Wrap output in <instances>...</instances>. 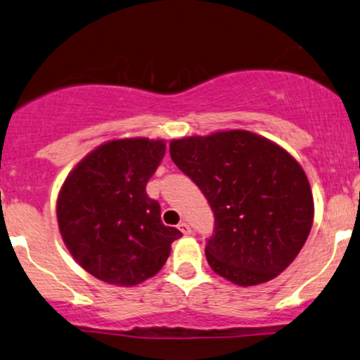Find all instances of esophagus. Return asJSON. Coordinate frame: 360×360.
<instances>
[{"label": "esophagus", "mask_w": 360, "mask_h": 360, "mask_svg": "<svg viewBox=\"0 0 360 360\" xmlns=\"http://www.w3.org/2000/svg\"><path fill=\"white\" fill-rule=\"evenodd\" d=\"M179 230L184 233V235H191V228H190V225L186 221H181L180 225H179Z\"/></svg>", "instance_id": "34e87169"}]
</instances>
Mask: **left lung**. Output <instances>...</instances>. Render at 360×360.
Returning a JSON list of instances; mask_svg holds the SVG:
<instances>
[{
    "label": "left lung",
    "instance_id": "obj_1",
    "mask_svg": "<svg viewBox=\"0 0 360 360\" xmlns=\"http://www.w3.org/2000/svg\"><path fill=\"white\" fill-rule=\"evenodd\" d=\"M170 155L214 213L205 248L214 273L256 286L296 259L314 221V200L291 153L263 135L231 129L174 139Z\"/></svg>",
    "mask_w": 360,
    "mask_h": 360
}]
</instances>
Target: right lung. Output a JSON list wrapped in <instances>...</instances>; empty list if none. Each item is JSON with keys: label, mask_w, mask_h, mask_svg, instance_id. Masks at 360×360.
Listing matches in <instances>:
<instances>
[{"label": "right lung", "mask_w": 360, "mask_h": 360, "mask_svg": "<svg viewBox=\"0 0 360 360\" xmlns=\"http://www.w3.org/2000/svg\"><path fill=\"white\" fill-rule=\"evenodd\" d=\"M165 140L114 139L89 152L60 186L56 214L64 245L89 274L132 288L155 276L181 236L160 220L147 181Z\"/></svg>", "instance_id": "1"}]
</instances>
